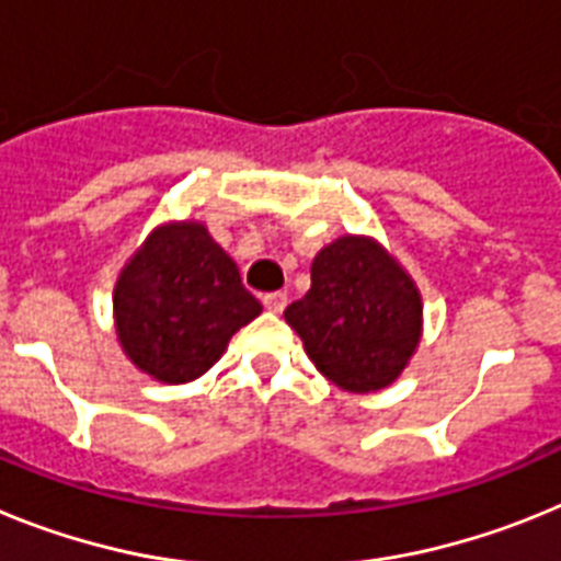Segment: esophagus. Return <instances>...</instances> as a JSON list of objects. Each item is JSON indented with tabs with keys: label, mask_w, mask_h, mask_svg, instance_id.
I'll return each mask as SVG.
<instances>
[{
	"label": "esophagus",
	"mask_w": 561,
	"mask_h": 561,
	"mask_svg": "<svg viewBox=\"0 0 561 561\" xmlns=\"http://www.w3.org/2000/svg\"><path fill=\"white\" fill-rule=\"evenodd\" d=\"M262 305H265V310H271V313H282V310L287 308V294H282V290L265 294L262 296Z\"/></svg>",
	"instance_id": "obj_1"
}]
</instances>
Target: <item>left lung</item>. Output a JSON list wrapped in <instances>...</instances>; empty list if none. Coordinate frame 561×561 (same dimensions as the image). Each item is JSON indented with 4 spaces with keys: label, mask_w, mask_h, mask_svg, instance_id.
<instances>
[{
    "label": "left lung",
    "mask_w": 561,
    "mask_h": 561,
    "mask_svg": "<svg viewBox=\"0 0 561 561\" xmlns=\"http://www.w3.org/2000/svg\"><path fill=\"white\" fill-rule=\"evenodd\" d=\"M285 321L328 381L364 396L396 383L417 353L423 299L381 242L344 233L316 253L310 290Z\"/></svg>",
    "instance_id": "obj_1"
}]
</instances>
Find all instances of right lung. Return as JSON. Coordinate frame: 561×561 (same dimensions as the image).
<instances>
[{"label": "right lung", "mask_w": 561, "mask_h": 561, "mask_svg": "<svg viewBox=\"0 0 561 561\" xmlns=\"http://www.w3.org/2000/svg\"><path fill=\"white\" fill-rule=\"evenodd\" d=\"M124 355L160 383H188L220 362L262 305L240 267L197 220L154 228L121 267L112 290Z\"/></svg>", "instance_id": "right-lung-1"}]
</instances>
